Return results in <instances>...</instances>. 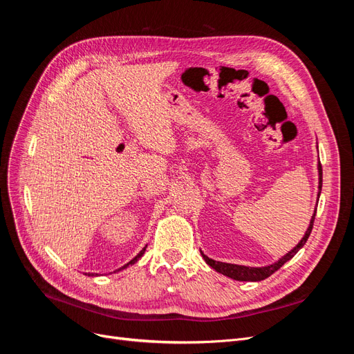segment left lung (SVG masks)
<instances>
[{
    "instance_id": "left-lung-1",
    "label": "left lung",
    "mask_w": 354,
    "mask_h": 354,
    "mask_svg": "<svg viewBox=\"0 0 354 354\" xmlns=\"http://www.w3.org/2000/svg\"><path fill=\"white\" fill-rule=\"evenodd\" d=\"M317 171H319V192H317V196H320V190H322V165H320V160L317 164ZM315 217H316V211L313 212L312 216V220H310V224L304 233L303 239L299 241L297 243V246H294V248L289 251L288 254H285L282 259L277 260L276 263L273 264H269V266H264V267H248V266H239V264H230V263H221V261H216L209 259V257H207L205 254H202L203 260H205V263L212 267L214 270L230 277V279H234V281H243V282H259V281H264L266 277H269L270 274H273L276 270H279L281 267L292 259V257L303 248V246L306 245L310 233H312V229H313V223H315Z\"/></svg>"
}]
</instances>
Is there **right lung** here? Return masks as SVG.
Segmentation results:
<instances>
[{"label": "right lung", "instance_id": "add662e5", "mask_svg": "<svg viewBox=\"0 0 354 354\" xmlns=\"http://www.w3.org/2000/svg\"><path fill=\"white\" fill-rule=\"evenodd\" d=\"M145 251H146V246H145V248H143V250H142V251H140V252H138V254H137V255H136V257H134V259H133V260H131V261H128V263H127V264H125V266H122V267H120V269H118V270H115V272H120V270H124V269H127V267H128V266H131V264H134V263H136V261H137V260H138V259H140V257H142V255H143V254H145ZM88 276H93V274H90V273H88Z\"/></svg>", "mask_w": 354, "mask_h": 354}]
</instances>
